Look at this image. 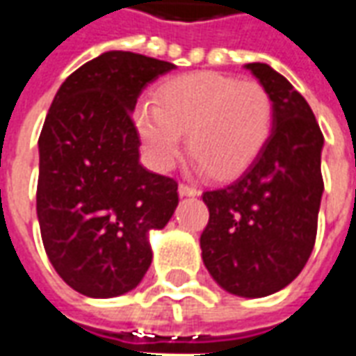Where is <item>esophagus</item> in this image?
Listing matches in <instances>:
<instances>
[{
  "label": "esophagus",
  "mask_w": 356,
  "mask_h": 356,
  "mask_svg": "<svg viewBox=\"0 0 356 356\" xmlns=\"http://www.w3.org/2000/svg\"><path fill=\"white\" fill-rule=\"evenodd\" d=\"M198 193H200V191L193 185H186V183H181V185H179V194H181V196H196Z\"/></svg>",
  "instance_id": "esophagus-1"
}]
</instances>
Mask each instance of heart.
I'll return each instance as SVG.
<instances>
[{"label": "heart", "instance_id": "obj_1", "mask_svg": "<svg viewBox=\"0 0 356 356\" xmlns=\"http://www.w3.org/2000/svg\"><path fill=\"white\" fill-rule=\"evenodd\" d=\"M135 124L148 160L170 170L188 133L196 168L217 179L238 175L270 139L275 101L259 81L193 72L163 83L158 102H140Z\"/></svg>", "mask_w": 356, "mask_h": 356}]
</instances>
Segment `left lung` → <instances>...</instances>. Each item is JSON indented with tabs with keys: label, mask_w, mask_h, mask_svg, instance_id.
I'll return each mask as SVG.
<instances>
[{
	"label": "left lung",
	"mask_w": 356,
	"mask_h": 356,
	"mask_svg": "<svg viewBox=\"0 0 356 356\" xmlns=\"http://www.w3.org/2000/svg\"><path fill=\"white\" fill-rule=\"evenodd\" d=\"M275 101L270 139L238 179L202 198L209 221L200 236L202 259L221 288L265 298L301 273L313 252L324 181V137L311 106L282 74L250 63Z\"/></svg>",
	"instance_id": "1"
}]
</instances>
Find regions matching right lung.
<instances>
[{
	"label": "right lung",
	"instance_id": "add662e5",
	"mask_svg": "<svg viewBox=\"0 0 356 356\" xmlns=\"http://www.w3.org/2000/svg\"><path fill=\"white\" fill-rule=\"evenodd\" d=\"M173 68L108 51L70 74L51 102L38 140V221L51 265L88 298L133 290L152 263L148 232L177 208V181L139 162L131 120L140 91Z\"/></svg>",
	"mask_w": 356,
	"mask_h": 356
}]
</instances>
